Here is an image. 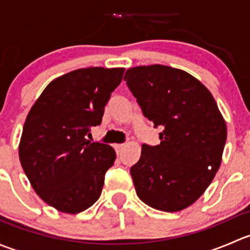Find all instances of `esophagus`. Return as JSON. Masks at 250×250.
<instances>
[{"label": "esophagus", "mask_w": 250, "mask_h": 250, "mask_svg": "<svg viewBox=\"0 0 250 250\" xmlns=\"http://www.w3.org/2000/svg\"><path fill=\"white\" fill-rule=\"evenodd\" d=\"M115 148H116V151H117V153H120L121 151L125 148V144H117V145H115Z\"/></svg>", "instance_id": "34e87169"}]
</instances>
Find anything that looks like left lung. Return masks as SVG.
<instances>
[{
    "label": "left lung",
    "mask_w": 250,
    "mask_h": 250,
    "mask_svg": "<svg viewBox=\"0 0 250 250\" xmlns=\"http://www.w3.org/2000/svg\"><path fill=\"white\" fill-rule=\"evenodd\" d=\"M144 116L162 128L161 143L143 144L130 168L138 197L162 211L195 203L220 167L228 129L211 93L183 70L155 64L127 70Z\"/></svg>",
    "instance_id": "8db88e82"
}]
</instances>
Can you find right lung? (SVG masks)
<instances>
[{
  "mask_svg": "<svg viewBox=\"0 0 250 250\" xmlns=\"http://www.w3.org/2000/svg\"><path fill=\"white\" fill-rule=\"evenodd\" d=\"M123 67H87L55 78L32 105L19 144L21 167L40 198L67 214L98 201L116 152L85 135L102 123Z\"/></svg>",
  "mask_w": 250,
  "mask_h": 250,
  "instance_id": "obj_1",
  "label": "right lung"
}]
</instances>
